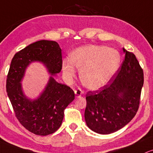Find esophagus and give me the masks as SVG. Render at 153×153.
Instances as JSON below:
<instances>
[{
	"label": "esophagus",
	"instance_id": "obj_1",
	"mask_svg": "<svg viewBox=\"0 0 153 153\" xmlns=\"http://www.w3.org/2000/svg\"><path fill=\"white\" fill-rule=\"evenodd\" d=\"M75 97H79L82 95V91L80 89V88H78V90H75Z\"/></svg>",
	"mask_w": 153,
	"mask_h": 153
}]
</instances>
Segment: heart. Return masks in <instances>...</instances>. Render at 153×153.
I'll return each mask as SVG.
<instances>
[{
  "label": "heart",
  "mask_w": 153,
  "mask_h": 153,
  "mask_svg": "<svg viewBox=\"0 0 153 153\" xmlns=\"http://www.w3.org/2000/svg\"><path fill=\"white\" fill-rule=\"evenodd\" d=\"M121 63L118 51L104 45H88L71 53L62 62V73L68 80L75 75V67L80 71L85 87L96 91L105 86L116 74Z\"/></svg>",
  "instance_id": "b5f03b06"
}]
</instances>
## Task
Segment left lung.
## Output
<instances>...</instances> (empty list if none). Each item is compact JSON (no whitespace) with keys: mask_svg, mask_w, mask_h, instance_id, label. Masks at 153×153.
Listing matches in <instances>:
<instances>
[{"mask_svg":"<svg viewBox=\"0 0 153 153\" xmlns=\"http://www.w3.org/2000/svg\"><path fill=\"white\" fill-rule=\"evenodd\" d=\"M125 60L113 82L86 95L85 120L93 132L108 135L119 130L135 117L144 82L135 55L123 48Z\"/></svg>","mask_w":153,"mask_h":153,"instance_id":"left-lung-1","label":"left lung"}]
</instances>
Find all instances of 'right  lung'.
I'll use <instances>...</instances> for the list:
<instances>
[{
    "mask_svg": "<svg viewBox=\"0 0 153 153\" xmlns=\"http://www.w3.org/2000/svg\"><path fill=\"white\" fill-rule=\"evenodd\" d=\"M38 62L51 75L44 91L37 99L24 93L21 82L27 67ZM61 49L56 41L41 40L16 53L11 60L6 80V92L19 122L38 135L55 132L61 126L64 110L75 99L74 92L54 77L61 71Z\"/></svg>",
    "mask_w": 153,
    "mask_h": 153,
    "instance_id": "1",
    "label": "right lung"
}]
</instances>
